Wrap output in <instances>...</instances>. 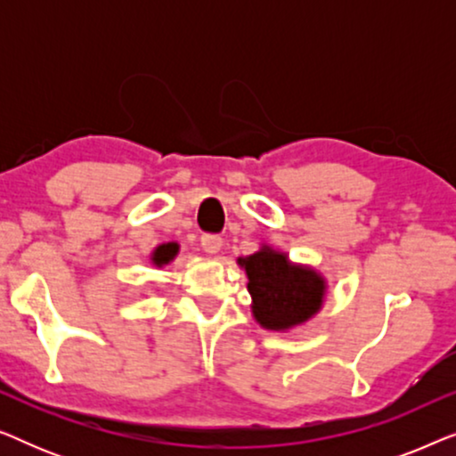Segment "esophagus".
Masks as SVG:
<instances>
[{"label": "esophagus", "instance_id": "34e87169", "mask_svg": "<svg viewBox=\"0 0 456 456\" xmlns=\"http://www.w3.org/2000/svg\"><path fill=\"white\" fill-rule=\"evenodd\" d=\"M201 247H203L205 253L216 255L222 248V236H217V234H203L201 236Z\"/></svg>", "mask_w": 456, "mask_h": 456}]
</instances>
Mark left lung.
<instances>
[{
  "mask_svg": "<svg viewBox=\"0 0 456 456\" xmlns=\"http://www.w3.org/2000/svg\"><path fill=\"white\" fill-rule=\"evenodd\" d=\"M253 297V315L267 330H289L305 323L322 307L326 282L309 267L290 264L284 253L264 247L239 259Z\"/></svg>",
  "mask_w": 456,
  "mask_h": 456,
  "instance_id": "1",
  "label": "left lung"
}]
</instances>
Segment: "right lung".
Instances as JSON below:
<instances>
[{"label": "right lung", "instance_id": "right-lung-1", "mask_svg": "<svg viewBox=\"0 0 456 456\" xmlns=\"http://www.w3.org/2000/svg\"><path fill=\"white\" fill-rule=\"evenodd\" d=\"M176 253H178L176 242H167V245H159L158 248H155L151 259L155 265H166V264H170L174 257H176Z\"/></svg>", "mask_w": 456, "mask_h": 456}]
</instances>
